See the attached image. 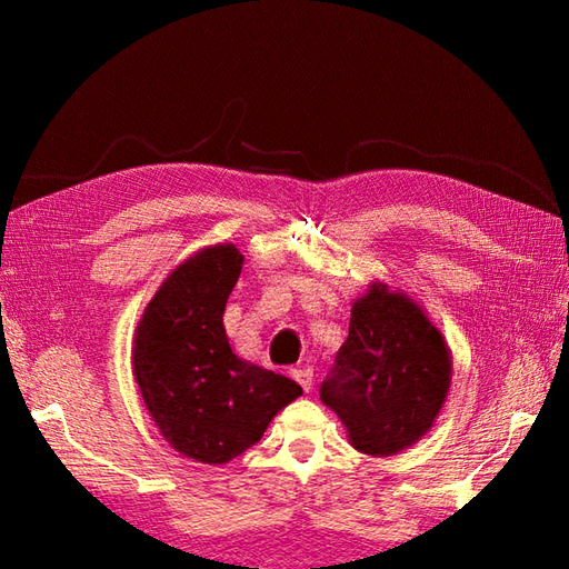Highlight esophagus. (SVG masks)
<instances>
[{
  "label": "esophagus",
  "instance_id": "esophagus-1",
  "mask_svg": "<svg viewBox=\"0 0 569 569\" xmlns=\"http://www.w3.org/2000/svg\"><path fill=\"white\" fill-rule=\"evenodd\" d=\"M291 377L303 386V391H310L312 389V369L310 367H296L291 369Z\"/></svg>",
  "mask_w": 569,
  "mask_h": 569
}]
</instances>
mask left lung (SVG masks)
<instances>
[{
	"instance_id": "1",
	"label": "left lung",
	"mask_w": 569,
	"mask_h": 569,
	"mask_svg": "<svg viewBox=\"0 0 569 569\" xmlns=\"http://www.w3.org/2000/svg\"><path fill=\"white\" fill-rule=\"evenodd\" d=\"M452 386V352L418 300L371 281L352 303L349 335L320 398L349 445L391 457L426 438Z\"/></svg>"
}]
</instances>
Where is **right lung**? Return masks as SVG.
Segmentation results:
<instances>
[{
    "mask_svg": "<svg viewBox=\"0 0 569 569\" xmlns=\"http://www.w3.org/2000/svg\"><path fill=\"white\" fill-rule=\"evenodd\" d=\"M244 257L232 241L202 247L173 266L143 308L131 373L163 440L188 459L227 465L303 389L234 355L224 306Z\"/></svg>",
    "mask_w": 569,
    "mask_h": 569,
    "instance_id": "right-lung-1",
    "label": "right lung"
}]
</instances>
